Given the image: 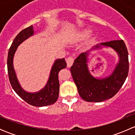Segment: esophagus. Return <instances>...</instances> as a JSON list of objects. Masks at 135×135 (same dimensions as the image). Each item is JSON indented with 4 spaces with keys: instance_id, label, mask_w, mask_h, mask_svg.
<instances>
[{
    "instance_id": "34e87169",
    "label": "esophagus",
    "mask_w": 135,
    "mask_h": 135,
    "mask_svg": "<svg viewBox=\"0 0 135 135\" xmlns=\"http://www.w3.org/2000/svg\"><path fill=\"white\" fill-rule=\"evenodd\" d=\"M73 62H74V59L73 57H69L66 59V64H67V66L69 68H70L73 65Z\"/></svg>"
}]
</instances>
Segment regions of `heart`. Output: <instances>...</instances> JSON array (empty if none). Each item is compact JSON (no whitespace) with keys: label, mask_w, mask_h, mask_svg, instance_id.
<instances>
[{"label":"heart","mask_w":135,"mask_h":135,"mask_svg":"<svg viewBox=\"0 0 135 135\" xmlns=\"http://www.w3.org/2000/svg\"><path fill=\"white\" fill-rule=\"evenodd\" d=\"M90 28H84L70 34L66 38V41L70 44H75L85 40L91 33Z\"/></svg>","instance_id":"1"}]
</instances>
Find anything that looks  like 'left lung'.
I'll list each match as a JSON object with an SVG mask.
<instances>
[{
	"label": "left lung",
	"mask_w": 135,
	"mask_h": 135,
	"mask_svg": "<svg viewBox=\"0 0 135 135\" xmlns=\"http://www.w3.org/2000/svg\"><path fill=\"white\" fill-rule=\"evenodd\" d=\"M103 48L114 50L118 54V61L111 74L106 77L99 78L89 71V55L92 51ZM70 72L79 95L84 100L100 103L113 97L124 84L129 73L128 51L124 42L117 40L98 44L74 60Z\"/></svg>",
	"instance_id": "obj_1"
}]
</instances>
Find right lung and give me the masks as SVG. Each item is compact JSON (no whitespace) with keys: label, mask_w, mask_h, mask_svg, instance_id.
Here are the masks:
<instances>
[{"label":"right lung","mask_w":135,"mask_h":135,"mask_svg":"<svg viewBox=\"0 0 135 135\" xmlns=\"http://www.w3.org/2000/svg\"><path fill=\"white\" fill-rule=\"evenodd\" d=\"M35 35L33 25L21 31L12 42L8 51L7 60L8 73L9 82L13 90L26 103L34 107H46L54 104L57 101L59 93V81L58 74L61 69L66 66L65 58L57 59L54 61L47 83L42 89L35 93H31L23 89L19 82L13 67V57L18 46L25 40Z\"/></svg>","instance_id":"add662e5"}]
</instances>
